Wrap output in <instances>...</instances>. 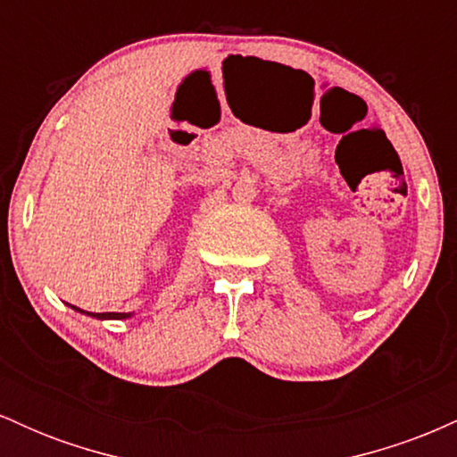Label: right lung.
<instances>
[{
    "mask_svg": "<svg viewBox=\"0 0 457 457\" xmlns=\"http://www.w3.org/2000/svg\"><path fill=\"white\" fill-rule=\"evenodd\" d=\"M71 307L75 309V312H79V313H86V316H92V318H96V320H127V318L133 316V313H115V312L90 313V312H83V309H79V307H75V305H71Z\"/></svg>",
    "mask_w": 457,
    "mask_h": 457,
    "instance_id": "add662e5",
    "label": "right lung"
}]
</instances>
